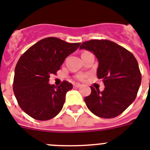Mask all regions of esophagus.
Here are the masks:
<instances>
[{"instance_id": "esophagus-1", "label": "esophagus", "mask_w": 150, "mask_h": 150, "mask_svg": "<svg viewBox=\"0 0 150 150\" xmlns=\"http://www.w3.org/2000/svg\"><path fill=\"white\" fill-rule=\"evenodd\" d=\"M81 84H79V83H75L74 85H73V87L74 88H79V87H81Z\"/></svg>"}]
</instances>
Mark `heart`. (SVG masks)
Wrapping results in <instances>:
<instances>
[{
    "instance_id": "b5f03b06",
    "label": "heart",
    "mask_w": 150,
    "mask_h": 150,
    "mask_svg": "<svg viewBox=\"0 0 150 150\" xmlns=\"http://www.w3.org/2000/svg\"><path fill=\"white\" fill-rule=\"evenodd\" d=\"M79 78H80V79H82L83 76H82V75H81V76H80V77H79Z\"/></svg>"
}]
</instances>
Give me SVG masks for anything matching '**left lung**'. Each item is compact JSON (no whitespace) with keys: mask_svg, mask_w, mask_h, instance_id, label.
Returning a JSON list of instances; mask_svg holds the SVG:
<instances>
[{"mask_svg":"<svg viewBox=\"0 0 150 150\" xmlns=\"http://www.w3.org/2000/svg\"><path fill=\"white\" fill-rule=\"evenodd\" d=\"M79 49L94 54L99 63L97 76L104 85L103 91L91 87V93L85 98L88 108L100 117L120 115L134 101L141 84L136 58L124 47L106 40L86 41Z\"/></svg>","mask_w":150,"mask_h":150,"instance_id":"left-lung-1","label":"left lung"}]
</instances>
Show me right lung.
I'll use <instances>...</instances> for the list:
<instances>
[{
  "instance_id": "1",
  "label": "right lung",
  "mask_w": 150,
  "mask_h": 150,
  "mask_svg": "<svg viewBox=\"0 0 150 150\" xmlns=\"http://www.w3.org/2000/svg\"><path fill=\"white\" fill-rule=\"evenodd\" d=\"M80 44L49 37L36 42L20 58L15 68L13 92L19 106L31 117L47 120L61 111L72 85L66 81L59 86L50 85V75L59 70Z\"/></svg>"
}]
</instances>
